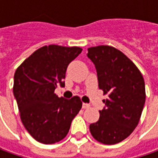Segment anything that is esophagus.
<instances>
[{
    "mask_svg": "<svg viewBox=\"0 0 158 158\" xmlns=\"http://www.w3.org/2000/svg\"><path fill=\"white\" fill-rule=\"evenodd\" d=\"M90 107V104H88V103H83L82 104V108L83 109H88Z\"/></svg>",
    "mask_w": 158,
    "mask_h": 158,
    "instance_id": "obj_1",
    "label": "esophagus"
}]
</instances>
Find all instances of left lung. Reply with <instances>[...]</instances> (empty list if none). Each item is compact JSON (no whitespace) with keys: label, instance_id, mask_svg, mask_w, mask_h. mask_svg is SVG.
Returning a JSON list of instances; mask_svg holds the SVG:
<instances>
[{"label":"left lung","instance_id":"obj_1","mask_svg":"<svg viewBox=\"0 0 158 158\" xmlns=\"http://www.w3.org/2000/svg\"><path fill=\"white\" fill-rule=\"evenodd\" d=\"M87 51L96 69L99 88L108 94L99 120L89 130L101 143L116 144L132 134L140 121L146 99L144 79L134 63L113 47L102 45Z\"/></svg>","mask_w":158,"mask_h":158}]
</instances>
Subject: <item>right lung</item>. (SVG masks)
Instances as JSON below:
<instances>
[{
    "label": "right lung",
    "mask_w": 158,
    "mask_h": 158,
    "mask_svg": "<svg viewBox=\"0 0 158 158\" xmlns=\"http://www.w3.org/2000/svg\"><path fill=\"white\" fill-rule=\"evenodd\" d=\"M82 51L79 47L44 46L17 69L13 94L22 123L39 142L52 144L65 137L82 102L79 96L64 99L55 94L64 87L69 64Z\"/></svg>",
    "instance_id": "add662e5"
}]
</instances>
